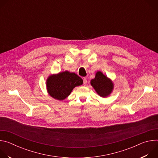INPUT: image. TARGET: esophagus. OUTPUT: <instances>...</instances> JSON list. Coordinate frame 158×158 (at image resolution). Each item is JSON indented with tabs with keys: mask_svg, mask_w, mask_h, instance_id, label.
Returning <instances> with one entry per match:
<instances>
[{
	"mask_svg": "<svg viewBox=\"0 0 158 158\" xmlns=\"http://www.w3.org/2000/svg\"><path fill=\"white\" fill-rule=\"evenodd\" d=\"M87 79L85 77H84V79H83V84H84V85H85L87 84Z\"/></svg>",
	"mask_w": 158,
	"mask_h": 158,
	"instance_id": "34e87169",
	"label": "esophagus"
}]
</instances>
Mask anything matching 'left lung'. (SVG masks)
Segmentation results:
<instances>
[{"mask_svg": "<svg viewBox=\"0 0 158 158\" xmlns=\"http://www.w3.org/2000/svg\"><path fill=\"white\" fill-rule=\"evenodd\" d=\"M91 84L97 93L102 98L109 96L113 89V83L101 71H98L95 78L91 81Z\"/></svg>", "mask_w": 158, "mask_h": 158, "instance_id": "8db88e82", "label": "left lung"}]
</instances>
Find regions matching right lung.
Segmentation results:
<instances>
[{
    "label": "right lung",
    "mask_w": 158,
    "mask_h": 158,
    "mask_svg": "<svg viewBox=\"0 0 158 158\" xmlns=\"http://www.w3.org/2000/svg\"><path fill=\"white\" fill-rule=\"evenodd\" d=\"M82 83V79L76 74L65 71L50 76L46 85L49 95L57 100L62 101L71 94L75 87Z\"/></svg>",
    "instance_id": "add662e5"
}]
</instances>
